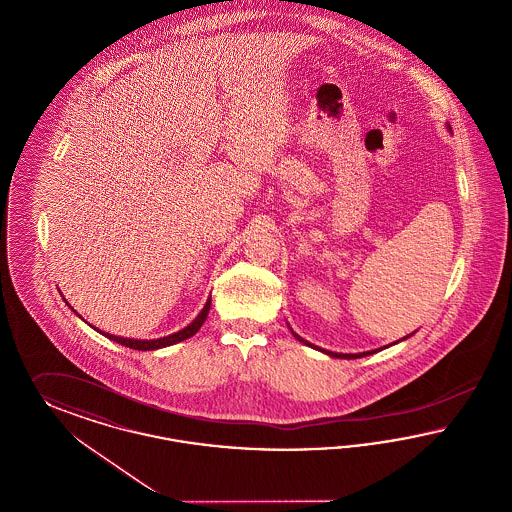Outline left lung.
Masks as SVG:
<instances>
[{
  "label": "left lung",
  "instance_id": "1",
  "mask_svg": "<svg viewBox=\"0 0 512 512\" xmlns=\"http://www.w3.org/2000/svg\"><path fill=\"white\" fill-rule=\"evenodd\" d=\"M448 127H450V125H448ZM450 129H451V127H450ZM293 335H295V339H297V341H301V343H305V345H307V347L318 348V347H314V345H310V343H308V341H305V339H303V337H299V335H297V333H293ZM318 350H320V348H318ZM322 352H326V354H329V356H333V358H347V360H354V358H364V356H368V354H373V352H375V350H369V352H360V354H337V352H329V350H322Z\"/></svg>",
  "mask_w": 512,
  "mask_h": 512
}]
</instances>
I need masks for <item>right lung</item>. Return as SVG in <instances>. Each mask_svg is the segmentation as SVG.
<instances>
[{"instance_id": "1", "label": "right lung", "mask_w": 512, "mask_h": 512, "mask_svg": "<svg viewBox=\"0 0 512 512\" xmlns=\"http://www.w3.org/2000/svg\"><path fill=\"white\" fill-rule=\"evenodd\" d=\"M209 307H211V299H207L204 310H202V312L196 316V320H194L190 326H186V328L181 329V331H177V333H173V335L162 337V339L139 341V339H123V337H118V335H110V333H103V331H101V333L106 335L110 341H116V343H120V345H123V347L133 348V350H156V348L169 347V345L181 343V341H184V339L192 337V335H194L198 329L202 328V324H204L205 318H207Z\"/></svg>"}]
</instances>
